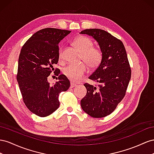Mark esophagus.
<instances>
[{"instance_id": "obj_1", "label": "esophagus", "mask_w": 154, "mask_h": 154, "mask_svg": "<svg viewBox=\"0 0 154 154\" xmlns=\"http://www.w3.org/2000/svg\"><path fill=\"white\" fill-rule=\"evenodd\" d=\"M77 86V85L75 84V83L73 82H71V83H70V88H74L75 86Z\"/></svg>"}]
</instances>
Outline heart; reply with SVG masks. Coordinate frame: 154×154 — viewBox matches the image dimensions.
<instances>
[{"instance_id":"b5f03b06","label":"heart","mask_w":154,"mask_h":154,"mask_svg":"<svg viewBox=\"0 0 154 154\" xmlns=\"http://www.w3.org/2000/svg\"><path fill=\"white\" fill-rule=\"evenodd\" d=\"M73 45L81 53V60H84L91 69L97 68L101 63L103 55L99 48L93 46L91 39L85 36H79L73 41ZM63 58V49L60 48L59 59ZM88 66L85 63L70 64L63 69V73L68 79L73 82L79 81L87 73Z\"/></svg>"}]
</instances>
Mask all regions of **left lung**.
I'll return each mask as SVG.
<instances>
[{
    "label": "left lung",
    "mask_w": 154,
    "mask_h": 154,
    "mask_svg": "<svg viewBox=\"0 0 154 154\" xmlns=\"http://www.w3.org/2000/svg\"><path fill=\"white\" fill-rule=\"evenodd\" d=\"M81 33L93 37L103 55L101 63L89 77L97 85H84L87 94L81 100V107L92 117H106L115 110L126 95L131 74L126 51L120 39L104 30L86 29Z\"/></svg>",
    "instance_id": "obj_1"
}]
</instances>
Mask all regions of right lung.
<instances>
[{
    "instance_id": "obj_1",
    "label": "right lung",
    "mask_w": 154,
    "mask_h": 154,
    "mask_svg": "<svg viewBox=\"0 0 154 154\" xmlns=\"http://www.w3.org/2000/svg\"><path fill=\"white\" fill-rule=\"evenodd\" d=\"M71 31L44 28L25 42L19 58L17 80L23 102L29 111L44 117L59 107V94L70 86L68 79L55 65L59 61V42ZM54 72L58 81L51 86L47 77Z\"/></svg>"
}]
</instances>
